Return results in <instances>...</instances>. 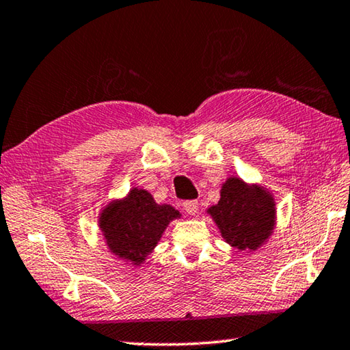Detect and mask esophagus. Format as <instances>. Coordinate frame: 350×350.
I'll return each instance as SVG.
<instances>
[{
  "label": "esophagus",
  "mask_w": 350,
  "mask_h": 350,
  "mask_svg": "<svg viewBox=\"0 0 350 350\" xmlns=\"http://www.w3.org/2000/svg\"><path fill=\"white\" fill-rule=\"evenodd\" d=\"M184 208L188 215H196L199 210V202L196 199H191V201H185L184 202Z\"/></svg>",
  "instance_id": "esophagus-1"
}]
</instances>
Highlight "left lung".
<instances>
[{"instance_id": "8db88e82", "label": "left lung", "mask_w": 350, "mask_h": 350, "mask_svg": "<svg viewBox=\"0 0 350 350\" xmlns=\"http://www.w3.org/2000/svg\"><path fill=\"white\" fill-rule=\"evenodd\" d=\"M268 191L230 177L221 188L219 202L208 208L221 235L234 247L255 251L274 227L275 208Z\"/></svg>"}]
</instances>
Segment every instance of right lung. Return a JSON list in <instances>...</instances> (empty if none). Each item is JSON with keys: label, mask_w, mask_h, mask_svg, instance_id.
Here are the masks:
<instances>
[{"label": "right lung", "mask_w": 350, "mask_h": 350, "mask_svg": "<svg viewBox=\"0 0 350 350\" xmlns=\"http://www.w3.org/2000/svg\"><path fill=\"white\" fill-rule=\"evenodd\" d=\"M179 216L171 205H159L146 190L134 188L124 201L110 202L103 210L99 226L110 251L140 265L152 252L170 221Z\"/></svg>", "instance_id": "right-lung-1"}]
</instances>
